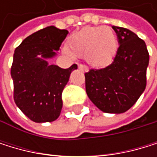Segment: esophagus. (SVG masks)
I'll return each instance as SVG.
<instances>
[{
    "mask_svg": "<svg viewBox=\"0 0 157 157\" xmlns=\"http://www.w3.org/2000/svg\"><path fill=\"white\" fill-rule=\"evenodd\" d=\"M78 67H79V69L80 70H82L83 71H85V72H86L87 71H88V68L86 67V65H83V64H80L79 66H78Z\"/></svg>",
    "mask_w": 157,
    "mask_h": 157,
    "instance_id": "1",
    "label": "esophagus"
}]
</instances>
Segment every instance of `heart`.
<instances>
[{"label": "heart", "instance_id": "heart-1", "mask_svg": "<svg viewBox=\"0 0 157 157\" xmlns=\"http://www.w3.org/2000/svg\"><path fill=\"white\" fill-rule=\"evenodd\" d=\"M118 37L110 27L88 26L73 34L68 41L65 53L73 57L85 56L86 60L96 67L108 65L116 56Z\"/></svg>", "mask_w": 157, "mask_h": 157}]
</instances>
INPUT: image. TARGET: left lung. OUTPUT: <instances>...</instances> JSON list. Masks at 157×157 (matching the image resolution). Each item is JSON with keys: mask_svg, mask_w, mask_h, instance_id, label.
<instances>
[{"mask_svg": "<svg viewBox=\"0 0 157 157\" xmlns=\"http://www.w3.org/2000/svg\"><path fill=\"white\" fill-rule=\"evenodd\" d=\"M119 39L113 62L85 73L86 91L102 112L120 114L130 109L146 87L149 52L144 40L130 30L112 26Z\"/></svg>", "mask_w": 157, "mask_h": 157, "instance_id": "obj_1", "label": "left lung"}]
</instances>
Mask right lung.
<instances>
[{"label": "right lung", "instance_id": "1", "mask_svg": "<svg viewBox=\"0 0 157 157\" xmlns=\"http://www.w3.org/2000/svg\"><path fill=\"white\" fill-rule=\"evenodd\" d=\"M68 34L67 30L49 26L27 36L15 50L11 67L14 101L35 122H51L60 115L62 91L77 65L61 69L46 59L56 55Z\"/></svg>", "mask_w": 157, "mask_h": 157}]
</instances>
